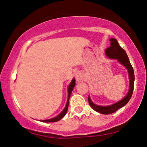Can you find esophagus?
Wrapping results in <instances>:
<instances>
[{"instance_id":"obj_1","label":"esophagus","mask_w":147,"mask_h":147,"mask_svg":"<svg viewBox=\"0 0 147 147\" xmlns=\"http://www.w3.org/2000/svg\"><path fill=\"white\" fill-rule=\"evenodd\" d=\"M74 76H75V78L78 82H79L81 79H82V77H83L82 73L78 71L75 72V73H74Z\"/></svg>"}]
</instances>
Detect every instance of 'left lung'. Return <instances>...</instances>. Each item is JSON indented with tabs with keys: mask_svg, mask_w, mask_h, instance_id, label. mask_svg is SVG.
<instances>
[{
	"mask_svg": "<svg viewBox=\"0 0 147 147\" xmlns=\"http://www.w3.org/2000/svg\"><path fill=\"white\" fill-rule=\"evenodd\" d=\"M111 46L107 47L105 50V53L109 58L113 59H117L118 62L123 65L127 69L129 74L130 79V87L129 90L127 94L123 99L118 101L113 105L110 106H99L96 105L92 102L90 98L88 97V101L90 106L95 111L98 112L102 114H110L116 112L118 109L123 107L129 102L130 98L132 97L133 90H134V69L130 63L129 58L125 51L120 47L117 40L115 38H111Z\"/></svg>",
	"mask_w": 147,
	"mask_h": 147,
	"instance_id": "1",
	"label": "left lung"
}]
</instances>
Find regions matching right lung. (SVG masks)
Here are the masks:
<instances>
[{"instance_id":"1","label":"right lung","mask_w":147,"mask_h":147,"mask_svg":"<svg viewBox=\"0 0 147 147\" xmlns=\"http://www.w3.org/2000/svg\"><path fill=\"white\" fill-rule=\"evenodd\" d=\"M75 79H73L72 82H71L70 85H69V88H68V99H67V104H66V106L65 109H63V111L59 115L57 116V117H55V118H53L52 119H47V120H42L41 121L42 122H46V123H49V122H57L58 121H59L62 118L64 117V116L67 113V111L68 110V107H69V98H70V96L71 94V92H72V90H73V88L74 87V85H75Z\"/></svg>"}]
</instances>
